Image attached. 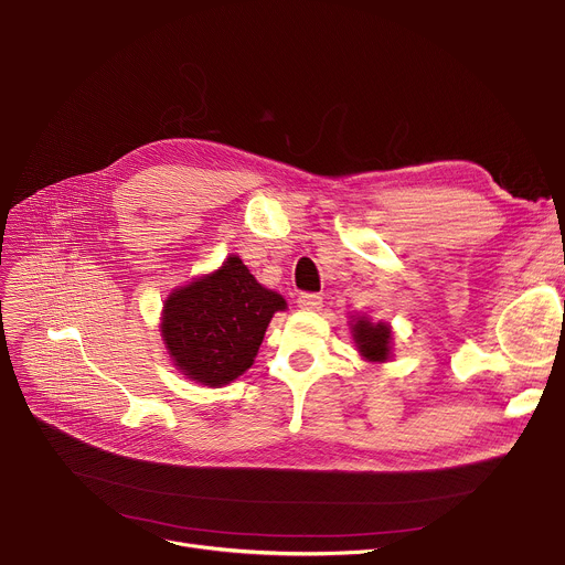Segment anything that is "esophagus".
I'll list each match as a JSON object with an SVG mask.
<instances>
[{
  "label": "esophagus",
  "mask_w": 565,
  "mask_h": 565,
  "mask_svg": "<svg viewBox=\"0 0 565 565\" xmlns=\"http://www.w3.org/2000/svg\"><path fill=\"white\" fill-rule=\"evenodd\" d=\"M298 307L302 311H320L322 298H320V295H316V292H302L300 298H298Z\"/></svg>",
  "instance_id": "34e87169"
}]
</instances>
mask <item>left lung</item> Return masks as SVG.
<instances>
[{"label":"left lung","mask_w":565,"mask_h":565,"mask_svg":"<svg viewBox=\"0 0 565 565\" xmlns=\"http://www.w3.org/2000/svg\"><path fill=\"white\" fill-rule=\"evenodd\" d=\"M348 324H350L352 341L358 345L362 360L371 364H384L394 358L392 354L394 332L390 322H382V320L373 322L369 316H352Z\"/></svg>","instance_id":"left-lung-1"}]
</instances>
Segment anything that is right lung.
Returning a JSON list of instances; mask_svg holds the SVG:
<instances>
[{
	"mask_svg": "<svg viewBox=\"0 0 565 565\" xmlns=\"http://www.w3.org/2000/svg\"><path fill=\"white\" fill-rule=\"evenodd\" d=\"M286 307L279 292L260 286L243 258L231 254L215 273L167 295L160 334L185 377L224 387L252 369L267 324Z\"/></svg>",
	"mask_w": 565,
	"mask_h": 565,
	"instance_id": "add662e5",
	"label": "right lung"
}]
</instances>
